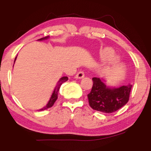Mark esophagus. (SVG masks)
Masks as SVG:
<instances>
[{"instance_id":"obj_1","label":"esophagus","mask_w":151,"mask_h":151,"mask_svg":"<svg viewBox=\"0 0 151 151\" xmlns=\"http://www.w3.org/2000/svg\"><path fill=\"white\" fill-rule=\"evenodd\" d=\"M84 77V72H83V71H79V72L76 74L75 78H77V79H81V78H83Z\"/></svg>"}]
</instances>
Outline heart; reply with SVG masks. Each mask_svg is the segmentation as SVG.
I'll return each instance as SVG.
<instances>
[{
    "instance_id": "b5f03b06",
    "label": "heart",
    "mask_w": 151,
    "mask_h": 151,
    "mask_svg": "<svg viewBox=\"0 0 151 151\" xmlns=\"http://www.w3.org/2000/svg\"><path fill=\"white\" fill-rule=\"evenodd\" d=\"M113 50L109 47H104L99 52V58L104 60V64L106 66L116 65L120 60L119 56L113 54Z\"/></svg>"
}]
</instances>
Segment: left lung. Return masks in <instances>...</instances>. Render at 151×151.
<instances>
[{"instance_id": "left-lung-1", "label": "left lung", "mask_w": 151, "mask_h": 151, "mask_svg": "<svg viewBox=\"0 0 151 151\" xmlns=\"http://www.w3.org/2000/svg\"><path fill=\"white\" fill-rule=\"evenodd\" d=\"M92 89L87 95L89 106L94 110L110 114L127 104L132 85L109 88L100 78L93 77Z\"/></svg>"}]
</instances>
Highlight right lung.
I'll list each match as a JSON object with an SVG mask.
<instances>
[{
    "mask_svg": "<svg viewBox=\"0 0 151 151\" xmlns=\"http://www.w3.org/2000/svg\"><path fill=\"white\" fill-rule=\"evenodd\" d=\"M48 38H49V36H47V37L40 38V39H39V40H47V39H48ZM16 58H17V57L15 58L14 63H15V60H16ZM67 80H68V77H63L60 78V80L58 81V84H57L56 86H55V89H54V91H53L51 97H50V99L49 102H48V103H47V104L45 107H43L42 109H40L39 111L45 110V109H47L50 108V107L54 105V104H55V102L56 101L57 99H58V95L59 90H60V86H61L64 82H65V81H67Z\"/></svg>",
    "mask_w": 151,
    "mask_h": 151,
    "instance_id": "1",
    "label": "right lung"
}]
</instances>
